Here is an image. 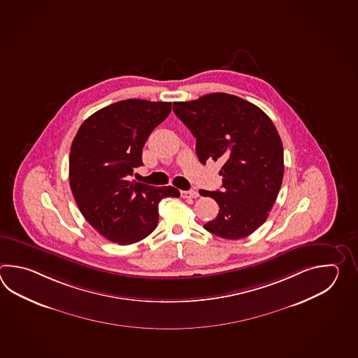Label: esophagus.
I'll return each mask as SVG.
<instances>
[{
  "instance_id": "34e87169",
  "label": "esophagus",
  "mask_w": 358,
  "mask_h": 358,
  "mask_svg": "<svg viewBox=\"0 0 358 358\" xmlns=\"http://www.w3.org/2000/svg\"><path fill=\"white\" fill-rule=\"evenodd\" d=\"M180 194H182V198H197L199 194H198L197 190H182L180 192Z\"/></svg>"
}]
</instances>
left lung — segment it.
<instances>
[{
    "label": "left lung",
    "mask_w": 358,
    "mask_h": 358,
    "mask_svg": "<svg viewBox=\"0 0 358 358\" xmlns=\"http://www.w3.org/2000/svg\"><path fill=\"white\" fill-rule=\"evenodd\" d=\"M173 110L193 137L198 160L222 164L221 190H199L220 207L203 228L224 239H242L259 229L276 201L284 176L282 143L259 107L228 93L174 102Z\"/></svg>",
    "instance_id": "1"
}]
</instances>
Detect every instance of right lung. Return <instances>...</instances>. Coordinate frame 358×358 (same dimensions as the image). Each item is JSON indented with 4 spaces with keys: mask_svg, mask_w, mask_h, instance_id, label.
<instances>
[{
    "mask_svg": "<svg viewBox=\"0 0 358 358\" xmlns=\"http://www.w3.org/2000/svg\"><path fill=\"white\" fill-rule=\"evenodd\" d=\"M171 102L124 99L91 115L76 133L69 157V180L84 219L114 243L128 245L150 236L159 222V202L180 197L169 185L129 180L142 166V150Z\"/></svg>",
    "mask_w": 358,
    "mask_h": 358,
    "instance_id": "right-lung-1",
    "label": "right lung"
}]
</instances>
